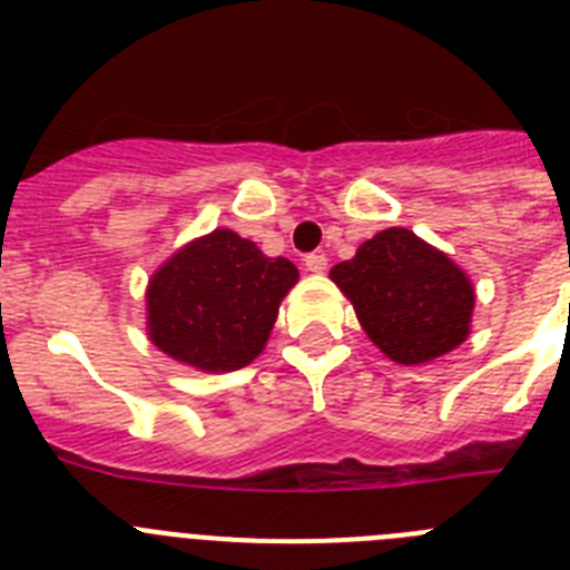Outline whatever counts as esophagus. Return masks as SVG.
<instances>
[{
    "label": "esophagus",
    "instance_id": "1",
    "mask_svg": "<svg viewBox=\"0 0 570 570\" xmlns=\"http://www.w3.org/2000/svg\"><path fill=\"white\" fill-rule=\"evenodd\" d=\"M305 268H308L311 274H325V271H328V256H325V254H308V256H305Z\"/></svg>",
    "mask_w": 570,
    "mask_h": 570
}]
</instances>
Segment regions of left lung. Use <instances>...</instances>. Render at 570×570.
I'll list each match as a JSON object with an SVG mask.
<instances>
[{
  "label": "left lung",
  "instance_id": "1",
  "mask_svg": "<svg viewBox=\"0 0 570 570\" xmlns=\"http://www.w3.org/2000/svg\"><path fill=\"white\" fill-rule=\"evenodd\" d=\"M331 279L351 299L367 340L400 365L440 360L471 334V276L414 230H380L354 259L334 265Z\"/></svg>",
  "mask_w": 570,
  "mask_h": 570
}]
</instances>
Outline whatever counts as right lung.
Masks as SVG:
<instances>
[{"instance_id": "obj_1", "label": "right lung", "mask_w": 570, "mask_h": 570, "mask_svg": "<svg viewBox=\"0 0 570 570\" xmlns=\"http://www.w3.org/2000/svg\"><path fill=\"white\" fill-rule=\"evenodd\" d=\"M299 282L285 256H265L230 228L196 236L154 271L148 336L179 365L228 374L265 351L279 302Z\"/></svg>"}]
</instances>
